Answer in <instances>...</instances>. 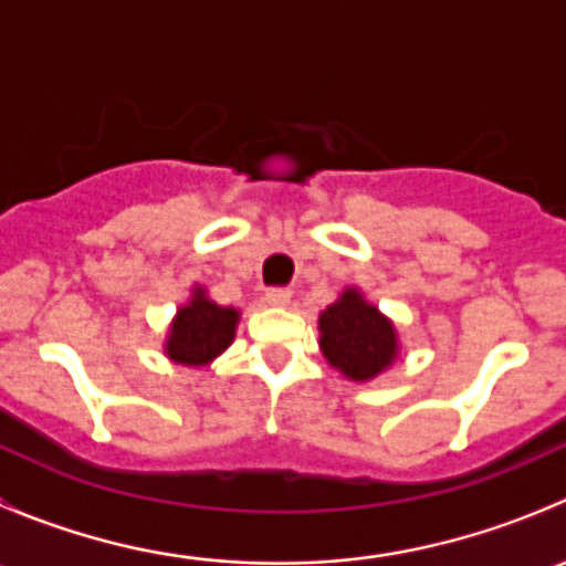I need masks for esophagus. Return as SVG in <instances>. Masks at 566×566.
Here are the masks:
<instances>
[{
    "label": "esophagus",
    "mask_w": 566,
    "mask_h": 566,
    "mask_svg": "<svg viewBox=\"0 0 566 566\" xmlns=\"http://www.w3.org/2000/svg\"><path fill=\"white\" fill-rule=\"evenodd\" d=\"M290 298H293V293H290V287H271L265 293V301L271 306H287Z\"/></svg>",
    "instance_id": "1"
}]
</instances>
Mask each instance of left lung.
I'll return each mask as SVG.
<instances>
[{
	"instance_id": "1",
	"label": "left lung",
	"mask_w": 566,
	"mask_h": 566,
	"mask_svg": "<svg viewBox=\"0 0 566 566\" xmlns=\"http://www.w3.org/2000/svg\"><path fill=\"white\" fill-rule=\"evenodd\" d=\"M319 350L345 378L373 380L397 358V328L378 306L364 301L356 287H347L334 304L319 312Z\"/></svg>"
}]
</instances>
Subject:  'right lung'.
<instances>
[{
  "instance_id": "add662e5",
  "label": "right lung",
  "mask_w": 566,
  "mask_h": 566,
  "mask_svg": "<svg viewBox=\"0 0 566 566\" xmlns=\"http://www.w3.org/2000/svg\"><path fill=\"white\" fill-rule=\"evenodd\" d=\"M241 312L219 306L202 287H193L191 301L177 310L167 336V356L186 367H205L227 350L235 339Z\"/></svg>"
}]
</instances>
